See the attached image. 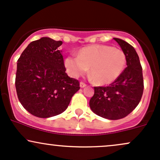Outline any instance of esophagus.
<instances>
[{
  "label": "esophagus",
  "mask_w": 160,
  "mask_h": 160,
  "mask_svg": "<svg viewBox=\"0 0 160 160\" xmlns=\"http://www.w3.org/2000/svg\"><path fill=\"white\" fill-rule=\"evenodd\" d=\"M86 84L85 83V82H80V87L81 88H85V87H86Z\"/></svg>",
  "instance_id": "esophagus-1"
}]
</instances>
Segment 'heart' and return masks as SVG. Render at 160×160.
Instances as JSON below:
<instances>
[{
    "instance_id": "1",
    "label": "heart",
    "mask_w": 160,
    "mask_h": 160,
    "mask_svg": "<svg viewBox=\"0 0 160 160\" xmlns=\"http://www.w3.org/2000/svg\"><path fill=\"white\" fill-rule=\"evenodd\" d=\"M125 53L119 48L104 44L85 47L78 56H69L65 66L72 76L78 77L88 70L98 85H108L117 79L126 66Z\"/></svg>"
}]
</instances>
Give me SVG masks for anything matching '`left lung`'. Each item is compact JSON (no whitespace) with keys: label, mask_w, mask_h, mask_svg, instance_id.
I'll list each match as a JSON object with an SVG mask.
<instances>
[{"label":"left lung","mask_w":160,"mask_h":160,"mask_svg":"<svg viewBox=\"0 0 160 160\" xmlns=\"http://www.w3.org/2000/svg\"><path fill=\"white\" fill-rule=\"evenodd\" d=\"M127 58V67L119 78L107 87H94L89 102L91 110L107 119H122L140 103L143 91L142 67L134 48L126 41L114 38Z\"/></svg>","instance_id":"8db88e82"}]
</instances>
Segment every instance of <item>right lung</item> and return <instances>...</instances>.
<instances>
[{"instance_id":"obj_1","label":"right lung","mask_w":160,"mask_h":160,"mask_svg":"<svg viewBox=\"0 0 160 160\" xmlns=\"http://www.w3.org/2000/svg\"><path fill=\"white\" fill-rule=\"evenodd\" d=\"M61 41L48 37L30 43L17 61L15 85L22 107L33 116L49 118L62 113L80 89L79 82L66 73L58 48Z\"/></svg>"}]
</instances>
